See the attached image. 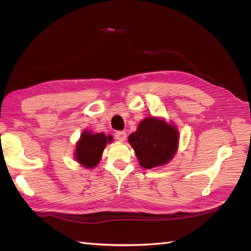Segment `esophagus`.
I'll use <instances>...</instances> for the list:
<instances>
[{
    "mask_svg": "<svg viewBox=\"0 0 251 251\" xmlns=\"http://www.w3.org/2000/svg\"><path fill=\"white\" fill-rule=\"evenodd\" d=\"M115 138L119 140V142H124L126 138V133L125 131H117L115 133Z\"/></svg>",
    "mask_w": 251,
    "mask_h": 251,
    "instance_id": "34e87169",
    "label": "esophagus"
}]
</instances>
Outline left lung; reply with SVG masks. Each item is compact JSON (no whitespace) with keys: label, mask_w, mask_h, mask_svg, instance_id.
Instances as JSON below:
<instances>
[{"label":"left lung","mask_w":251,"mask_h":251,"mask_svg":"<svg viewBox=\"0 0 251 251\" xmlns=\"http://www.w3.org/2000/svg\"><path fill=\"white\" fill-rule=\"evenodd\" d=\"M140 166L151 169L168 163L176 153L179 134L166 121L148 117L129 136Z\"/></svg>","instance_id":"1"}]
</instances>
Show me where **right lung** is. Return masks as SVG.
<instances>
[{
    "label": "right lung",
    "mask_w": 251,
    "mask_h": 251,
    "mask_svg": "<svg viewBox=\"0 0 251 251\" xmlns=\"http://www.w3.org/2000/svg\"><path fill=\"white\" fill-rule=\"evenodd\" d=\"M112 136H105L103 133L90 134L85 131L76 145L75 158L84 167L93 168L101 160L102 152L107 142H112Z\"/></svg>",
    "instance_id": "obj_1"
}]
</instances>
